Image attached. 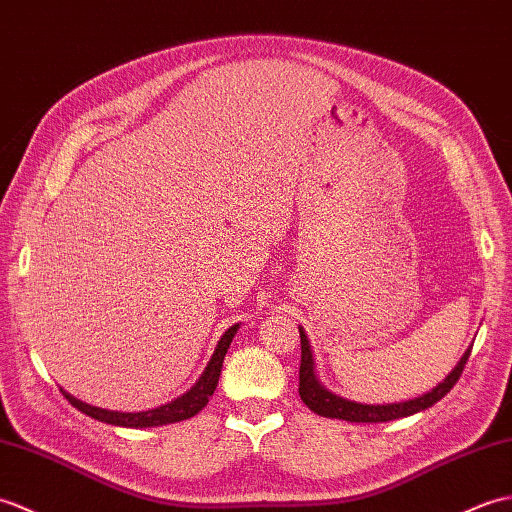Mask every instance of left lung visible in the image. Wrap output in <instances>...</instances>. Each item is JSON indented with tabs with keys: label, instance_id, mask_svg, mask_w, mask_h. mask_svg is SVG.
<instances>
[{
	"label": "left lung",
	"instance_id": "left-lung-1",
	"mask_svg": "<svg viewBox=\"0 0 512 512\" xmlns=\"http://www.w3.org/2000/svg\"><path fill=\"white\" fill-rule=\"evenodd\" d=\"M300 328V344H302V363H300V399L302 403L309 407L311 412L320 414L324 418H339V420H348V423H388V420L394 418H405L427 410V407L436 405L442 396H445L456 381L460 379V374L464 370V363H467L471 355V346L464 350V355L456 363L447 379H442L434 390H429L427 394H420L416 399H407L401 403H383V405H368V403H357V401H348L344 396L333 394L331 390H326L320 377H317L315 370V357H313V348L309 337H306L304 328Z\"/></svg>",
	"mask_w": 512,
	"mask_h": 512
}]
</instances>
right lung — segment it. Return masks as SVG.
Masks as SVG:
<instances>
[{
	"instance_id": "right-lung-1",
	"label": "right lung",
	"mask_w": 512,
	"mask_h": 512,
	"mask_svg": "<svg viewBox=\"0 0 512 512\" xmlns=\"http://www.w3.org/2000/svg\"><path fill=\"white\" fill-rule=\"evenodd\" d=\"M238 328H241V324H234L221 335L219 344H217V348H214L212 357L208 361V366L203 368L201 377L197 379V383L192 385V388L186 394L177 396V399H173L166 405L155 407V410H146V412L102 410V407L78 401L76 396H72L70 392H65L63 388H61V392H63L65 399L76 407L78 412L92 416V418L100 420V423H107V425L144 429V427H162V425H170V423H179V420H186V418H192L195 414H199L203 407L208 405L210 396L214 394V390H217V385H219L225 352H227V348H230Z\"/></svg>"
}]
</instances>
